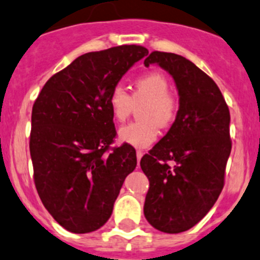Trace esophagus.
<instances>
[{
  "mask_svg": "<svg viewBox=\"0 0 260 260\" xmlns=\"http://www.w3.org/2000/svg\"><path fill=\"white\" fill-rule=\"evenodd\" d=\"M136 157H138V165H139V164H140L141 157H143V152H141V151H136Z\"/></svg>",
  "mask_w": 260,
  "mask_h": 260,
  "instance_id": "34e87169",
  "label": "esophagus"
}]
</instances>
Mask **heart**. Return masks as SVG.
<instances>
[{
  "label": "heart",
  "instance_id": "obj_1",
  "mask_svg": "<svg viewBox=\"0 0 260 260\" xmlns=\"http://www.w3.org/2000/svg\"><path fill=\"white\" fill-rule=\"evenodd\" d=\"M170 84L164 74L150 71L134 81L131 95L121 86L115 85L109 93V108L117 122L130 116L138 106L139 120L119 130V140L136 149H145L155 143L161 129L173 124L179 110L178 99L169 91Z\"/></svg>",
  "mask_w": 260,
  "mask_h": 260
}]
</instances>
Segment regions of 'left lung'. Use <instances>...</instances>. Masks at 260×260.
<instances>
[{"label":"left lung","instance_id":"8db88e82","mask_svg":"<svg viewBox=\"0 0 260 260\" xmlns=\"http://www.w3.org/2000/svg\"><path fill=\"white\" fill-rule=\"evenodd\" d=\"M150 63L173 76L179 110L167 135L141 157L150 183L144 215L155 229L176 234L199 223L223 190L230 114L218 85L188 58L154 51L144 61Z\"/></svg>","mask_w":260,"mask_h":260}]
</instances>
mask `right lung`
<instances>
[{"label": "right lung", "instance_id": "right-lung-1", "mask_svg": "<svg viewBox=\"0 0 260 260\" xmlns=\"http://www.w3.org/2000/svg\"><path fill=\"white\" fill-rule=\"evenodd\" d=\"M149 51L122 45L79 56L42 87L32 108L30 154L42 204L66 230L84 234L110 218L136 151L116 136L109 93Z\"/></svg>", "mask_w": 260, "mask_h": 260}]
</instances>
